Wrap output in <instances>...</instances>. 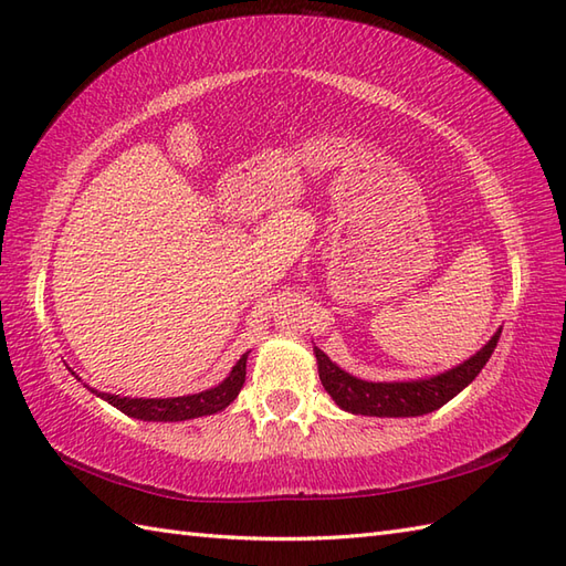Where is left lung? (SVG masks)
<instances>
[{
  "mask_svg": "<svg viewBox=\"0 0 566 566\" xmlns=\"http://www.w3.org/2000/svg\"><path fill=\"white\" fill-rule=\"evenodd\" d=\"M501 338V331L494 333L482 350L464 359L442 375L428 377V379H413V381H365L353 375H347L331 357L314 347L316 363H318V377L323 389H326L333 401L338 403L343 411H350L357 416H379V418H408V416H423L430 411H438L440 406L454 399L467 384H472L479 371L489 363L491 353Z\"/></svg>",
  "mask_w": 566,
  "mask_h": 566,
  "instance_id": "obj_1",
  "label": "left lung"
}]
</instances>
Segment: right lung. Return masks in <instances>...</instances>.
Here are the masks:
<instances>
[{"label":"right lung","instance_id":"right-lung-1","mask_svg":"<svg viewBox=\"0 0 566 566\" xmlns=\"http://www.w3.org/2000/svg\"><path fill=\"white\" fill-rule=\"evenodd\" d=\"M245 363H248V353L238 359L235 367L231 369V375H228L219 387H211L207 391L189 394V396H175V399H128V396H118V394H102L97 389L92 391L130 418L160 420V423H170V420H189V418L219 413L235 399L245 384Z\"/></svg>","mask_w":566,"mask_h":566}]
</instances>
